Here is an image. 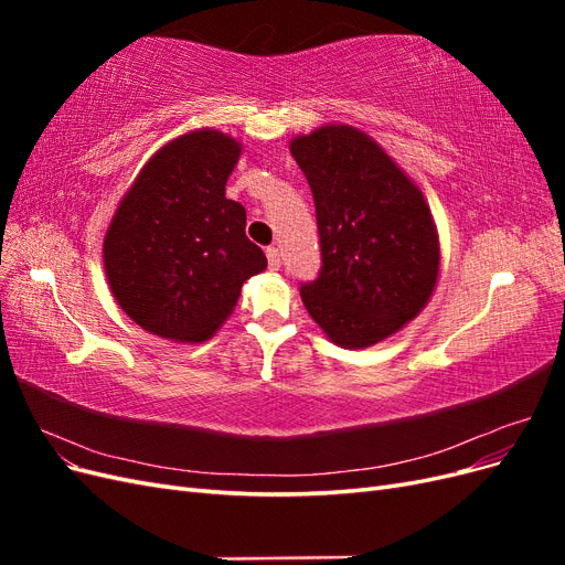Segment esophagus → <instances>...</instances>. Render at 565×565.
<instances>
[{
	"instance_id": "1",
	"label": "esophagus",
	"mask_w": 565,
	"mask_h": 565,
	"mask_svg": "<svg viewBox=\"0 0 565 565\" xmlns=\"http://www.w3.org/2000/svg\"><path fill=\"white\" fill-rule=\"evenodd\" d=\"M266 256H268V268L270 270H278L280 268V249L278 247H268Z\"/></svg>"
}]
</instances>
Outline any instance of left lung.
<instances>
[{
  "label": "left lung",
  "mask_w": 565,
  "mask_h": 565,
  "mask_svg": "<svg viewBox=\"0 0 565 565\" xmlns=\"http://www.w3.org/2000/svg\"><path fill=\"white\" fill-rule=\"evenodd\" d=\"M316 202L318 278L301 282L306 311L339 347L365 349L429 301L438 235L419 188L370 136L322 127L289 146Z\"/></svg>",
  "instance_id": "1"
}]
</instances>
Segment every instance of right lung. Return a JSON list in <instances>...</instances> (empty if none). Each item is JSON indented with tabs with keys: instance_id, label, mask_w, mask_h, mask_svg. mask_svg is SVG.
Wrapping results in <instances>:
<instances>
[{
	"instance_id": "add662e5",
	"label": "right lung",
	"mask_w": 565,
	"mask_h": 565,
	"mask_svg": "<svg viewBox=\"0 0 565 565\" xmlns=\"http://www.w3.org/2000/svg\"><path fill=\"white\" fill-rule=\"evenodd\" d=\"M241 158L231 136L202 129L167 143L122 198L106 235L113 295L143 330L204 341L235 309L243 282L268 262L226 198Z\"/></svg>"
}]
</instances>
